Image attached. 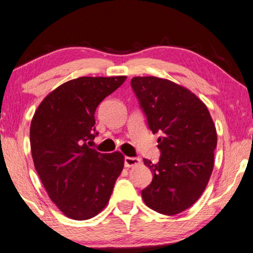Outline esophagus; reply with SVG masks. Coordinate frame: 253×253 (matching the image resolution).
<instances>
[{"instance_id": "34e87169", "label": "esophagus", "mask_w": 253, "mask_h": 253, "mask_svg": "<svg viewBox=\"0 0 253 253\" xmlns=\"http://www.w3.org/2000/svg\"><path fill=\"white\" fill-rule=\"evenodd\" d=\"M139 164H140V158L128 157V156L124 158V165H125V168H131V166H137Z\"/></svg>"}]
</instances>
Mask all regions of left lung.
Segmentation results:
<instances>
[{
  "mask_svg": "<svg viewBox=\"0 0 253 253\" xmlns=\"http://www.w3.org/2000/svg\"><path fill=\"white\" fill-rule=\"evenodd\" d=\"M130 85L148 128L160 134V161L144 158L153 181L143 200L165 215L181 213L199 200L212 174L217 137L211 115L194 93L169 80L135 77Z\"/></svg>",
  "mask_w": 253,
  "mask_h": 253,
  "instance_id": "obj_1",
  "label": "left lung"
}]
</instances>
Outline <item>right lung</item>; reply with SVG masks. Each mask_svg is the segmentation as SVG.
Listing matches in <instances>:
<instances>
[{
    "label": "right lung",
    "mask_w": 253,
    "mask_h": 253,
    "mask_svg": "<svg viewBox=\"0 0 253 253\" xmlns=\"http://www.w3.org/2000/svg\"><path fill=\"white\" fill-rule=\"evenodd\" d=\"M125 80L119 76L68 81L44 98L32 118L34 168L52 202L74 220L90 219L106 207L123 170V154H101L90 144L98 136V105Z\"/></svg>",
    "instance_id": "obj_1"
}]
</instances>
